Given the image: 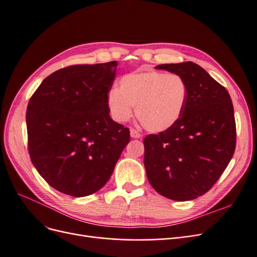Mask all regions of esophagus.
I'll return each mask as SVG.
<instances>
[{
  "label": "esophagus",
  "mask_w": 257,
  "mask_h": 257,
  "mask_svg": "<svg viewBox=\"0 0 257 257\" xmlns=\"http://www.w3.org/2000/svg\"><path fill=\"white\" fill-rule=\"evenodd\" d=\"M131 136L133 137V138H141V137H142V134L139 133V132H138L137 130L132 128V130H131Z\"/></svg>",
  "instance_id": "34e87169"
}]
</instances>
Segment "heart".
Listing matches in <instances>:
<instances>
[{"label": "heart", "instance_id": "obj_1", "mask_svg": "<svg viewBox=\"0 0 257 257\" xmlns=\"http://www.w3.org/2000/svg\"><path fill=\"white\" fill-rule=\"evenodd\" d=\"M188 97V84L180 75L145 69L122 76L119 89L108 92L107 105L118 122L128 121L136 106V115L144 127L161 133L180 121Z\"/></svg>", "mask_w": 257, "mask_h": 257}]
</instances>
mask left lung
<instances>
[{"instance_id": "obj_1", "label": "left lung", "mask_w": 257, "mask_h": 257, "mask_svg": "<svg viewBox=\"0 0 257 257\" xmlns=\"http://www.w3.org/2000/svg\"><path fill=\"white\" fill-rule=\"evenodd\" d=\"M157 68L183 77L189 97L174 127L144 139L148 180L169 199H195L212 188L234 155V107L227 90L196 63Z\"/></svg>"}]
</instances>
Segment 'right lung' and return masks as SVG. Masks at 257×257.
<instances>
[{
  "label": "right lung",
  "mask_w": 257,
  "mask_h": 257,
  "mask_svg": "<svg viewBox=\"0 0 257 257\" xmlns=\"http://www.w3.org/2000/svg\"><path fill=\"white\" fill-rule=\"evenodd\" d=\"M116 61L71 65L45 78L27 108L28 150L45 181L74 197L97 192L130 142L111 120L107 94Z\"/></svg>",
  "instance_id": "1"
}]
</instances>
